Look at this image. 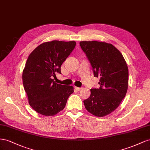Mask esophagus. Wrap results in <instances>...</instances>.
I'll list each match as a JSON object with an SVG mask.
<instances>
[{
    "label": "esophagus",
    "instance_id": "1",
    "mask_svg": "<svg viewBox=\"0 0 150 150\" xmlns=\"http://www.w3.org/2000/svg\"><path fill=\"white\" fill-rule=\"evenodd\" d=\"M75 88L76 90V91H81V90H82V87H75Z\"/></svg>",
    "mask_w": 150,
    "mask_h": 150
}]
</instances>
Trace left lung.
<instances>
[{"mask_svg":"<svg viewBox=\"0 0 150 150\" xmlns=\"http://www.w3.org/2000/svg\"><path fill=\"white\" fill-rule=\"evenodd\" d=\"M80 45L91 63L94 76L100 77L99 88L91 89L83 101L88 112L104 117L116 109L128 88L129 72L122 53L112 44L97 41H80Z\"/></svg>","mask_w":150,"mask_h":150,"instance_id":"obj_1","label":"left lung"}]
</instances>
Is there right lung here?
I'll return each instance as SVG.
<instances>
[{
  "mask_svg": "<svg viewBox=\"0 0 150 150\" xmlns=\"http://www.w3.org/2000/svg\"><path fill=\"white\" fill-rule=\"evenodd\" d=\"M76 42H45L29 55L23 71V82L30 106L38 113L52 116L62 110L74 87L57 83L53 76L61 74V65Z\"/></svg>",
  "mask_w": 150,
  "mask_h": 150,
  "instance_id": "add662e5",
  "label": "right lung"
}]
</instances>
